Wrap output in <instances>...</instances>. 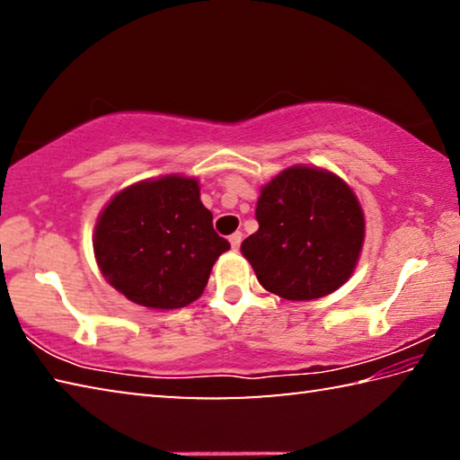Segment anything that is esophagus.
Returning a JSON list of instances; mask_svg holds the SVG:
<instances>
[{
  "label": "esophagus",
  "mask_w": 460,
  "mask_h": 460,
  "mask_svg": "<svg viewBox=\"0 0 460 460\" xmlns=\"http://www.w3.org/2000/svg\"><path fill=\"white\" fill-rule=\"evenodd\" d=\"M241 241H243V233H241V231H235L233 235H229V243H231L233 249H239Z\"/></svg>",
  "instance_id": "34e87169"
}]
</instances>
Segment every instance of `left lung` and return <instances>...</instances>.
Returning <instances> with one entry per match:
<instances>
[{
  "label": "left lung",
  "mask_w": 460,
  "mask_h": 460,
  "mask_svg": "<svg viewBox=\"0 0 460 460\" xmlns=\"http://www.w3.org/2000/svg\"><path fill=\"white\" fill-rule=\"evenodd\" d=\"M260 229L241 253L268 292L314 300L351 278L365 219L355 192L332 172L292 166L261 186L255 207Z\"/></svg>",
  "instance_id": "8db88e82"
}]
</instances>
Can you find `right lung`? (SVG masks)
I'll return each mask as SVG.
<instances>
[{
	"instance_id": "right-lung-1",
	"label": "right lung",
	"mask_w": 460,
	"mask_h": 460,
	"mask_svg": "<svg viewBox=\"0 0 460 460\" xmlns=\"http://www.w3.org/2000/svg\"><path fill=\"white\" fill-rule=\"evenodd\" d=\"M93 247L115 290L139 306L172 310L199 298L231 245L213 229L197 178L170 174L115 194L99 215Z\"/></svg>"
}]
</instances>
